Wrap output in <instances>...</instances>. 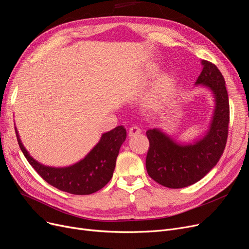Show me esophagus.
<instances>
[{"label": "esophagus", "instance_id": "34e87169", "mask_svg": "<svg viewBox=\"0 0 249 249\" xmlns=\"http://www.w3.org/2000/svg\"><path fill=\"white\" fill-rule=\"evenodd\" d=\"M140 133H142V129H140L137 126H133V127L129 129L128 135H129V137H134V136H136L137 134H140Z\"/></svg>", "mask_w": 249, "mask_h": 249}]
</instances>
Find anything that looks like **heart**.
<instances>
[{"label": "heart", "instance_id": "b5f03b06", "mask_svg": "<svg viewBox=\"0 0 249 249\" xmlns=\"http://www.w3.org/2000/svg\"><path fill=\"white\" fill-rule=\"evenodd\" d=\"M171 80L169 78H164L156 86V89L151 92L147 100V107L149 109H157L166 101L168 93L171 89Z\"/></svg>", "mask_w": 249, "mask_h": 249}]
</instances>
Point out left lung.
I'll return each mask as SVG.
<instances>
[{"label": "left lung", "instance_id": "8db88e82", "mask_svg": "<svg viewBox=\"0 0 249 249\" xmlns=\"http://www.w3.org/2000/svg\"><path fill=\"white\" fill-rule=\"evenodd\" d=\"M202 71L196 85L209 89L214 100L210 128L191 143H181L159 128L148 129L145 166L148 175L169 188H183L202 179L217 165L228 137L230 107L222 73L215 65L201 61Z\"/></svg>", "mask_w": 249, "mask_h": 249}]
</instances>
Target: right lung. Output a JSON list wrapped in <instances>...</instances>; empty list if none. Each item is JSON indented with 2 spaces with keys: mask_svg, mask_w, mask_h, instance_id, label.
Returning a JSON list of instances; mask_svg holds the SVG:
<instances>
[{
  "mask_svg": "<svg viewBox=\"0 0 249 249\" xmlns=\"http://www.w3.org/2000/svg\"><path fill=\"white\" fill-rule=\"evenodd\" d=\"M18 144L28 163L52 186L76 196H86L102 189L113 176L119 150L126 139V129L118 126L102 135L100 142L82 160L68 167L45 166L32 158L21 142Z\"/></svg>",
  "mask_w": 249,
  "mask_h": 249,
  "instance_id": "obj_1",
  "label": "right lung"
}]
</instances>
